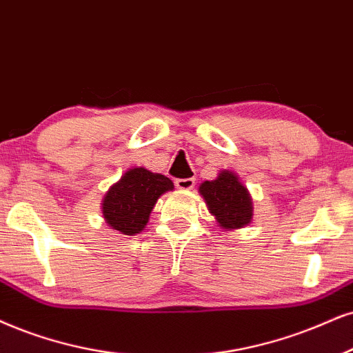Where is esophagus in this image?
I'll list each match as a JSON object with an SVG mask.
<instances>
[{"label": "esophagus", "mask_w": 353, "mask_h": 353, "mask_svg": "<svg viewBox=\"0 0 353 353\" xmlns=\"http://www.w3.org/2000/svg\"><path fill=\"white\" fill-rule=\"evenodd\" d=\"M175 186L178 190H191L194 186V178H176Z\"/></svg>", "instance_id": "esophagus-1"}]
</instances>
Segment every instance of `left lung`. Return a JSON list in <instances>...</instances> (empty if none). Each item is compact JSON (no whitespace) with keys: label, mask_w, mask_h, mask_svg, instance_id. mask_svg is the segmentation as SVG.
Masks as SVG:
<instances>
[{"label":"left lung","mask_w":353,"mask_h":353,"mask_svg":"<svg viewBox=\"0 0 353 353\" xmlns=\"http://www.w3.org/2000/svg\"><path fill=\"white\" fill-rule=\"evenodd\" d=\"M199 193L223 229H239L250 223L252 201L249 191L232 172L224 170L216 180L204 181L199 186Z\"/></svg>","instance_id":"1"}]
</instances>
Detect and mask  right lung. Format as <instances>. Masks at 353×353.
<instances>
[{
    "label": "right lung",
    "mask_w": 353,
    "mask_h": 353,
    "mask_svg": "<svg viewBox=\"0 0 353 353\" xmlns=\"http://www.w3.org/2000/svg\"><path fill=\"white\" fill-rule=\"evenodd\" d=\"M170 178L139 167L112 185L103 201V216L112 229L134 236L145 228L157 199L172 190Z\"/></svg>",
    "instance_id": "right-lung-1"
}]
</instances>
